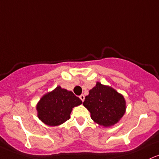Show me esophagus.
<instances>
[{
	"label": "esophagus",
	"mask_w": 159,
	"mask_h": 159,
	"mask_svg": "<svg viewBox=\"0 0 159 159\" xmlns=\"http://www.w3.org/2000/svg\"><path fill=\"white\" fill-rule=\"evenodd\" d=\"M79 98L81 99V101H82V102H84V95L81 94V95L79 97Z\"/></svg>",
	"instance_id": "1"
}]
</instances>
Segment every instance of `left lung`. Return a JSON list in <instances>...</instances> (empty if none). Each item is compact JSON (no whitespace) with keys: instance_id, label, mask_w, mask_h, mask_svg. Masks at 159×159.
<instances>
[{"instance_id":"left-lung-1","label":"left lung","mask_w":159,"mask_h":159,"mask_svg":"<svg viewBox=\"0 0 159 159\" xmlns=\"http://www.w3.org/2000/svg\"><path fill=\"white\" fill-rule=\"evenodd\" d=\"M83 105L90 112L92 120L104 128H110L118 123L127 109L126 101L121 93L99 81L89 90Z\"/></svg>"}]
</instances>
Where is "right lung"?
I'll list each match as a JSON object with an SVG mask.
<instances>
[{
    "label": "right lung",
    "instance_id": "add662e5",
    "mask_svg": "<svg viewBox=\"0 0 159 159\" xmlns=\"http://www.w3.org/2000/svg\"><path fill=\"white\" fill-rule=\"evenodd\" d=\"M82 103L72 91L57 86L40 99L36 105L37 116L48 126H59L70 118L72 109Z\"/></svg>",
    "mask_w": 159,
    "mask_h": 159
}]
</instances>
